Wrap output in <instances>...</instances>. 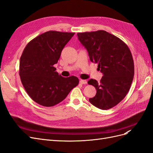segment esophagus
Returning <instances> with one entry per match:
<instances>
[{"label": "esophagus", "mask_w": 153, "mask_h": 153, "mask_svg": "<svg viewBox=\"0 0 153 153\" xmlns=\"http://www.w3.org/2000/svg\"><path fill=\"white\" fill-rule=\"evenodd\" d=\"M87 80H80V83L81 84H87Z\"/></svg>", "instance_id": "34e87169"}]
</instances>
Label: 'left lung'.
Segmentation results:
<instances>
[{
	"label": "left lung",
	"instance_id": "1",
	"mask_svg": "<svg viewBox=\"0 0 153 153\" xmlns=\"http://www.w3.org/2000/svg\"><path fill=\"white\" fill-rule=\"evenodd\" d=\"M78 40L86 48L91 61L98 64L103 73L100 82L91 79L88 84L96 89L90 103L101 110L112 108L124 98L134 76V62L126 43L105 30L78 32Z\"/></svg>",
	"mask_w": 153,
	"mask_h": 153
}]
</instances>
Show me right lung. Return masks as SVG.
I'll return each instance as SVG.
<instances>
[{"label":"right lung","mask_w":153,"mask_h":153,"mask_svg":"<svg viewBox=\"0 0 153 153\" xmlns=\"http://www.w3.org/2000/svg\"><path fill=\"white\" fill-rule=\"evenodd\" d=\"M74 32L50 30L31 40L20 59L19 75L27 93L36 103L52 106L66 98L79 83L75 76L62 77L53 65Z\"/></svg>","instance_id":"obj_1"}]
</instances>
